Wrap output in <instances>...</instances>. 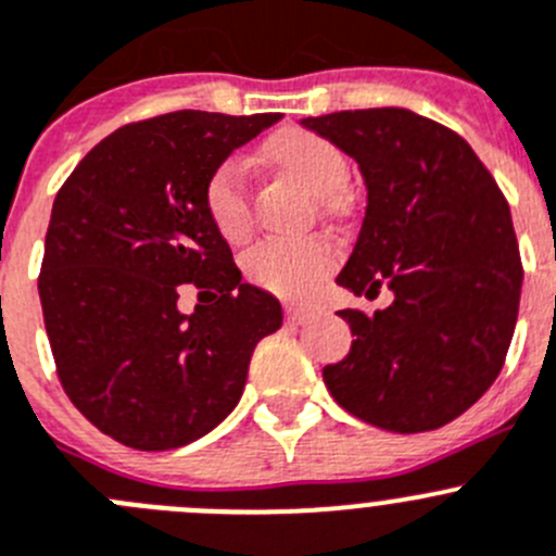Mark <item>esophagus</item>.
Returning <instances> with one entry per match:
<instances>
[{"instance_id":"obj_1","label":"esophagus","mask_w":556,"mask_h":556,"mask_svg":"<svg viewBox=\"0 0 556 556\" xmlns=\"http://www.w3.org/2000/svg\"><path fill=\"white\" fill-rule=\"evenodd\" d=\"M312 308H305V305H287V323L289 325H303L312 319Z\"/></svg>"}]
</instances>
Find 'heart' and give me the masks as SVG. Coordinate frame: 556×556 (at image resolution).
Returning <instances> with one entry per match:
<instances>
[{"label":"heart","instance_id":"heart-1","mask_svg":"<svg viewBox=\"0 0 556 556\" xmlns=\"http://www.w3.org/2000/svg\"><path fill=\"white\" fill-rule=\"evenodd\" d=\"M269 156L317 198H333L350 176L348 156L341 154L336 142L317 131H283L269 142ZM203 206L226 242L237 244L248 239L253 226L251 167L242 156H226L208 173ZM242 267L244 275L267 292L281 298H305L336 267V248L325 237L262 239L244 253Z\"/></svg>","mask_w":556,"mask_h":556}]
</instances>
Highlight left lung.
Returning a JSON list of instances; mask_svg holds the SVG:
<instances>
[{
    "mask_svg": "<svg viewBox=\"0 0 556 556\" xmlns=\"http://www.w3.org/2000/svg\"><path fill=\"white\" fill-rule=\"evenodd\" d=\"M358 162L366 215L336 283L394 292L383 312L344 308L353 348L323 378L333 400L391 432L444 427L504 366L521 300L510 206L460 135L402 106L303 118Z\"/></svg>",
    "mask_w": 556,
    "mask_h": 556,
    "instance_id": "1",
    "label": "left lung"
}]
</instances>
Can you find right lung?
Segmentation results:
<instances>
[{
	"label": "right lung",
	"instance_id": "obj_1",
	"mask_svg": "<svg viewBox=\"0 0 556 556\" xmlns=\"http://www.w3.org/2000/svg\"><path fill=\"white\" fill-rule=\"evenodd\" d=\"M278 121L178 110L126 124L54 198L38 292L60 383L131 450H176L215 430L256 344L281 328V303L242 283L203 206L208 173ZM187 282L218 300L181 315Z\"/></svg>",
	"mask_w": 556,
	"mask_h": 556
}]
</instances>
